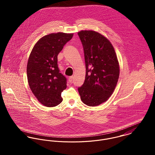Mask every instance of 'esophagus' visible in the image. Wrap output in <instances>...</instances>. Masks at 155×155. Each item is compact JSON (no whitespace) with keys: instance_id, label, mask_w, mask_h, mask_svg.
Listing matches in <instances>:
<instances>
[{"instance_id":"obj_1","label":"esophagus","mask_w":155,"mask_h":155,"mask_svg":"<svg viewBox=\"0 0 155 155\" xmlns=\"http://www.w3.org/2000/svg\"><path fill=\"white\" fill-rule=\"evenodd\" d=\"M73 76H70L68 78V82H72V81H73Z\"/></svg>"}]
</instances>
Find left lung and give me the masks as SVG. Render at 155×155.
Here are the masks:
<instances>
[{
  "instance_id": "8db88e82",
  "label": "left lung",
  "mask_w": 155,
  "mask_h": 155,
  "mask_svg": "<svg viewBox=\"0 0 155 155\" xmlns=\"http://www.w3.org/2000/svg\"><path fill=\"white\" fill-rule=\"evenodd\" d=\"M84 47L86 76L78 88L82 101L88 106L106 102L116 87L120 72L119 64L110 41L93 30L78 33Z\"/></svg>"
}]
</instances>
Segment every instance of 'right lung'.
Segmentation results:
<instances>
[{
    "label": "right lung",
    "mask_w": 155,
    "mask_h": 155,
    "mask_svg": "<svg viewBox=\"0 0 155 155\" xmlns=\"http://www.w3.org/2000/svg\"><path fill=\"white\" fill-rule=\"evenodd\" d=\"M73 33L58 32L41 38L29 55L27 75L30 88L37 100L46 107L61 103V92L67 88L66 78L58 67L57 56Z\"/></svg>",
    "instance_id": "1"
}]
</instances>
